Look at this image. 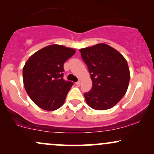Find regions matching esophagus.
Returning <instances> with one entry per match:
<instances>
[{
	"label": "esophagus",
	"instance_id": "esophagus-1",
	"mask_svg": "<svg viewBox=\"0 0 154 154\" xmlns=\"http://www.w3.org/2000/svg\"><path fill=\"white\" fill-rule=\"evenodd\" d=\"M75 84H76V85H77V86H79V85H80V82H79H79H76Z\"/></svg>",
	"mask_w": 154,
	"mask_h": 154
}]
</instances>
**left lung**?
<instances>
[{"instance_id":"obj_1","label":"left lung","mask_w":154,"mask_h":154,"mask_svg":"<svg viewBox=\"0 0 154 154\" xmlns=\"http://www.w3.org/2000/svg\"><path fill=\"white\" fill-rule=\"evenodd\" d=\"M87 64L93 87L84 94L88 105L95 110H106L116 105L128 91L130 69L119 51L105 43L79 50Z\"/></svg>"}]
</instances>
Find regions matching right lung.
Masks as SVG:
<instances>
[{
	"label": "right lung",
	"instance_id": "right-lung-1",
	"mask_svg": "<svg viewBox=\"0 0 154 154\" xmlns=\"http://www.w3.org/2000/svg\"><path fill=\"white\" fill-rule=\"evenodd\" d=\"M75 50L63 45H48L32 54L23 68V82L31 100L42 109L62 106L73 82L63 79V63Z\"/></svg>",
	"mask_w": 154,
	"mask_h": 154
}]
</instances>
